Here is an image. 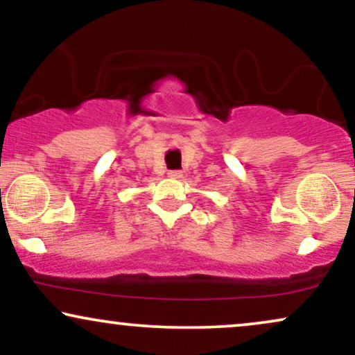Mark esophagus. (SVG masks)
I'll list each match as a JSON object with an SVG mask.
<instances>
[{
    "label": "esophagus",
    "mask_w": 355,
    "mask_h": 355,
    "mask_svg": "<svg viewBox=\"0 0 355 355\" xmlns=\"http://www.w3.org/2000/svg\"><path fill=\"white\" fill-rule=\"evenodd\" d=\"M168 176L171 179H181L182 178V173H181V171H178V169H173V171H169Z\"/></svg>",
    "instance_id": "esophagus-1"
}]
</instances>
